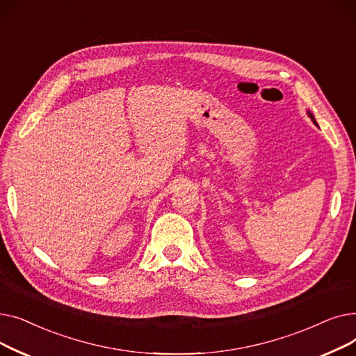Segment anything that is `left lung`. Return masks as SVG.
<instances>
[{
    "label": "left lung",
    "instance_id": "1",
    "mask_svg": "<svg viewBox=\"0 0 356 356\" xmlns=\"http://www.w3.org/2000/svg\"><path fill=\"white\" fill-rule=\"evenodd\" d=\"M309 117H310V118H312V121H313V122H314V124L317 125V122H316V120H314V117H313V114H312V112H309Z\"/></svg>",
    "mask_w": 356,
    "mask_h": 356
}]
</instances>
